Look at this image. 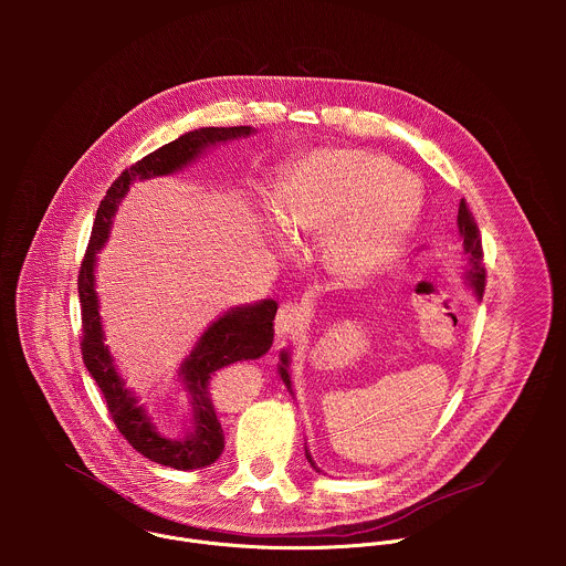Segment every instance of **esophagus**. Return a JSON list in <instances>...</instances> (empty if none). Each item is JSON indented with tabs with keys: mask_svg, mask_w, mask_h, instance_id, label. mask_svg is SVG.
I'll list each match as a JSON object with an SVG mask.
<instances>
[{
	"mask_svg": "<svg viewBox=\"0 0 566 566\" xmlns=\"http://www.w3.org/2000/svg\"><path fill=\"white\" fill-rule=\"evenodd\" d=\"M304 317H306V313H304V308L300 304H293V302L282 304L280 311H277V317H275V332H277V336H282V338L293 336L302 327Z\"/></svg>",
	"mask_w": 566,
	"mask_h": 566,
	"instance_id": "obj_1",
	"label": "esophagus"
}]
</instances>
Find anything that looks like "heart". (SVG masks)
Returning a JSON list of instances; mask_svg holds the SVG:
<instances>
[{
  "label": "heart",
  "instance_id": "b5f03b06",
  "mask_svg": "<svg viewBox=\"0 0 566 566\" xmlns=\"http://www.w3.org/2000/svg\"><path fill=\"white\" fill-rule=\"evenodd\" d=\"M421 210L417 184L387 158L317 147L284 168L262 221L280 244L322 237V262L347 282L382 271L412 234Z\"/></svg>",
  "mask_w": 566,
  "mask_h": 566
}]
</instances>
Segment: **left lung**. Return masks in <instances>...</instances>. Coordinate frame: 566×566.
Instances as JSON below:
<instances>
[{
  "label": "left lung",
  "instance_id": "8db88e82",
  "mask_svg": "<svg viewBox=\"0 0 566 566\" xmlns=\"http://www.w3.org/2000/svg\"><path fill=\"white\" fill-rule=\"evenodd\" d=\"M457 221H459V234L463 237V251H465V255H468V260H470L468 280H470V284H472L476 297H481L483 291H486V264H483V249H481L479 226H476V221H474V217H472V212H470V208H468V203H465L463 199H461V203H459ZM286 363H289V358H286V354H282V365H284V367H280V374H282V378H284V382H286V387H291L289 371H286ZM306 459H308L311 465L315 468V463H313V459H311L308 452H306ZM315 470H317V468H315ZM317 472H319V470H317Z\"/></svg>",
  "mask_w": 566,
  "mask_h": 566
}]
</instances>
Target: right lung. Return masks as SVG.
I'll use <instances>...</instances> for the list:
<instances>
[{
  "instance_id": "obj_1",
  "label": "right lung",
  "mask_w": 566,
  "mask_h": 566,
  "mask_svg": "<svg viewBox=\"0 0 566 566\" xmlns=\"http://www.w3.org/2000/svg\"><path fill=\"white\" fill-rule=\"evenodd\" d=\"M253 132L255 129H251L249 125L201 127L149 151L147 156L136 160L134 166L125 168L101 201L87 253L83 262H80L77 271V295L80 311H83V338H80V349H83V360L90 374L103 391L107 412L116 423L118 432L136 452H140L149 461L177 470L203 468L219 459L223 450V430L212 402V378L219 369L237 360L260 358L271 349L275 336L273 319L277 313V304L273 300H264L260 304L239 306L228 311L212 327H208V332L201 336L195 352L181 367V376L192 396L195 430L181 441H170L154 430L149 417L136 406V398L123 387V380L114 369L112 356L103 345V325L94 291V262L96 253L103 249L109 234L116 203L125 197L129 184L136 177L147 179L170 175L190 164L203 147L237 136H249Z\"/></svg>"
}]
</instances>
